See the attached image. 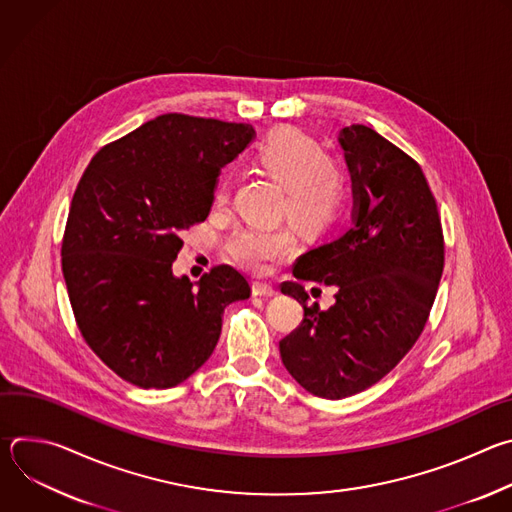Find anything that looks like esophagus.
<instances>
[{
  "label": "esophagus",
  "instance_id": "34e87169",
  "mask_svg": "<svg viewBox=\"0 0 512 512\" xmlns=\"http://www.w3.org/2000/svg\"><path fill=\"white\" fill-rule=\"evenodd\" d=\"M253 296H263V298H273L277 296V289L269 283H263V281H255L253 283Z\"/></svg>",
  "mask_w": 512,
  "mask_h": 512
}]
</instances>
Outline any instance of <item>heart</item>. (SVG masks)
<instances>
[{
  "instance_id": "obj_1",
  "label": "heart",
  "mask_w": 512,
  "mask_h": 512,
  "mask_svg": "<svg viewBox=\"0 0 512 512\" xmlns=\"http://www.w3.org/2000/svg\"><path fill=\"white\" fill-rule=\"evenodd\" d=\"M255 166L283 186L281 212L308 233L326 229L346 198V172L322 145L296 127L269 131L255 150ZM216 204L229 200V182L216 188ZM235 261L251 271L265 273L277 261L294 255L298 235L291 227H245L227 243Z\"/></svg>"
}]
</instances>
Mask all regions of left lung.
Masks as SVG:
<instances>
[{"instance_id": "1", "label": "left lung", "mask_w": 512, "mask_h": 512, "mask_svg": "<svg viewBox=\"0 0 512 512\" xmlns=\"http://www.w3.org/2000/svg\"><path fill=\"white\" fill-rule=\"evenodd\" d=\"M352 180V225L298 259L296 279L337 285L328 311L307 306L299 281L281 291L304 320L279 342L289 375L324 399L379 383L417 342L444 271V235L419 164L367 125L340 129Z\"/></svg>"}]
</instances>
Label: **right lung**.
<instances>
[{
    "instance_id": "add662e5",
    "label": "right lung",
    "mask_w": 512,
    "mask_h": 512,
    "mask_svg": "<svg viewBox=\"0 0 512 512\" xmlns=\"http://www.w3.org/2000/svg\"><path fill=\"white\" fill-rule=\"evenodd\" d=\"M255 129L166 113L105 145L72 196L62 273L79 330L123 381L170 389L196 373L249 281L218 265L176 277L182 231L206 221L221 168Z\"/></svg>"
}]
</instances>
